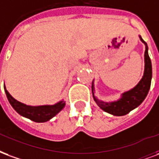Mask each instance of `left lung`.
Returning a JSON list of instances; mask_svg holds the SVG:
<instances>
[{
  "label": "left lung",
  "instance_id": "obj_1",
  "mask_svg": "<svg viewBox=\"0 0 159 159\" xmlns=\"http://www.w3.org/2000/svg\"><path fill=\"white\" fill-rule=\"evenodd\" d=\"M142 42L146 45V51H145V71L144 75L139 82L138 84L133 88L130 91L125 92L122 95V98L118 102L107 103L102 101H99L97 97H94V100L97 102L101 108L105 112L111 113L115 116H123L129 113L131 110L138 107L140 104L144 101L147 97L150 86H151L152 80V62L148 55V47L147 43L141 38ZM93 88V86H92Z\"/></svg>",
  "mask_w": 159,
  "mask_h": 159
}]
</instances>
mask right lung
I'll return each instance as SVG.
<instances>
[{
	"label": "right lung",
	"instance_id": "1",
	"mask_svg": "<svg viewBox=\"0 0 159 159\" xmlns=\"http://www.w3.org/2000/svg\"><path fill=\"white\" fill-rule=\"evenodd\" d=\"M5 89L6 95L7 97L11 107L18 112L20 115L26 117L30 120L34 122H46L55 116L56 114L61 111L65 106V102H60L58 103L52 105V106H39V107H31L27 106L24 103H21L17 100H15L13 97L9 94L7 89Z\"/></svg>",
	"mask_w": 159,
	"mask_h": 159
}]
</instances>
